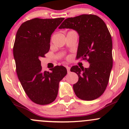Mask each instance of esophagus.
Returning <instances> with one entry per match:
<instances>
[{
	"mask_svg": "<svg viewBox=\"0 0 129 129\" xmlns=\"http://www.w3.org/2000/svg\"><path fill=\"white\" fill-rule=\"evenodd\" d=\"M66 69H67V72L69 73V72H70V69H71V68H70V67H69V66H66Z\"/></svg>",
	"mask_w": 129,
	"mask_h": 129,
	"instance_id": "1",
	"label": "esophagus"
}]
</instances>
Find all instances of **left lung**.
I'll list each match as a JSON object with an SVG mask.
<instances>
[{"mask_svg": "<svg viewBox=\"0 0 129 129\" xmlns=\"http://www.w3.org/2000/svg\"><path fill=\"white\" fill-rule=\"evenodd\" d=\"M72 28L79 35L77 58L90 63L89 68L74 66L79 80L73 89L77 97L84 101H93L102 95L109 83L113 65L112 41L106 24L99 17L83 14L66 19L58 27Z\"/></svg>", "mask_w": 129, "mask_h": 129, "instance_id": "8db88e82", "label": "left lung"}]
</instances>
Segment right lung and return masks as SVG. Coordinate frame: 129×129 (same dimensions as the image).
<instances>
[{
	"mask_svg": "<svg viewBox=\"0 0 129 129\" xmlns=\"http://www.w3.org/2000/svg\"><path fill=\"white\" fill-rule=\"evenodd\" d=\"M63 19L35 18L23 23L16 34L13 53L17 74L26 94L37 104L55 101L59 82L67 73L62 66L42 72L40 60L49 52L52 34Z\"/></svg>",
	"mask_w": 129,
	"mask_h": 129,
	"instance_id": "1",
	"label": "right lung"
}]
</instances>
